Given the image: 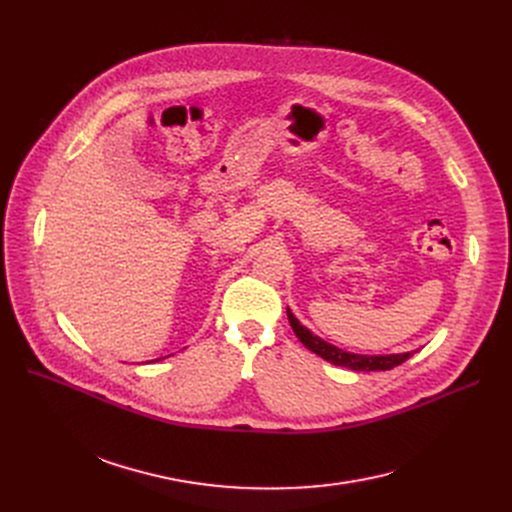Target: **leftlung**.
<instances>
[{
    "mask_svg": "<svg viewBox=\"0 0 512 512\" xmlns=\"http://www.w3.org/2000/svg\"><path fill=\"white\" fill-rule=\"evenodd\" d=\"M288 313V321L297 334V338L309 348L311 353L319 355L321 359H326L328 363H334L338 367H348L353 371H388L394 369L396 365L405 363L409 357H413V353H402V355H355V353H346L342 348L321 340L319 336L311 334L305 326H301V321L290 313V309H286Z\"/></svg>",
    "mask_w": 512,
    "mask_h": 512,
    "instance_id": "1",
    "label": "left lung"
}]
</instances>
